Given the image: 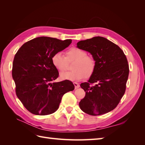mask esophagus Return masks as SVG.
Segmentation results:
<instances>
[{"label": "esophagus", "mask_w": 145, "mask_h": 145, "mask_svg": "<svg viewBox=\"0 0 145 145\" xmlns=\"http://www.w3.org/2000/svg\"><path fill=\"white\" fill-rule=\"evenodd\" d=\"M73 85H74V86H75V89H77V88H78L80 87V85L78 84V83L73 82Z\"/></svg>", "instance_id": "obj_1"}]
</instances>
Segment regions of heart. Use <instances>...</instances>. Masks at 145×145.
I'll list each match as a JSON object with an SVG mask.
<instances>
[{
  "mask_svg": "<svg viewBox=\"0 0 145 145\" xmlns=\"http://www.w3.org/2000/svg\"><path fill=\"white\" fill-rule=\"evenodd\" d=\"M67 61H74L72 67L73 71L61 73L60 77L63 80H80L85 75L86 77L90 76L95 70V61L80 48H70L66 52V57L60 52L55 53L52 57V64L60 72L67 69Z\"/></svg>",
  "mask_w": 145,
  "mask_h": 145,
  "instance_id": "b5f03b06",
  "label": "heart"
}]
</instances>
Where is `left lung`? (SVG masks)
Returning <instances> with one entry per match:
<instances>
[{"mask_svg":"<svg viewBox=\"0 0 145 145\" xmlns=\"http://www.w3.org/2000/svg\"><path fill=\"white\" fill-rule=\"evenodd\" d=\"M76 47L88 52L95 61V70L80 87L85 97L79 103L83 112L100 115L115 109L125 92L129 74L128 61L118 45L102 37L81 40ZM90 83H95L93 86Z\"/></svg>","mask_w":145,"mask_h":145,"instance_id":"obj_1","label":"left lung"}]
</instances>
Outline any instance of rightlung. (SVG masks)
Returning a JSON list of instances; mask_svg holds the SVG:
<instances>
[{
  "label": "right lung",
  "instance_id": "add662e5",
  "mask_svg": "<svg viewBox=\"0 0 145 145\" xmlns=\"http://www.w3.org/2000/svg\"><path fill=\"white\" fill-rule=\"evenodd\" d=\"M65 40L40 37L25 43L15 54L12 78L15 91L24 106L36 115H47L58 110L63 95L74 90L69 80L54 82L58 72L52 62L53 55L69 47Z\"/></svg>",
  "mask_w": 145,
  "mask_h": 145
}]
</instances>
